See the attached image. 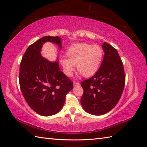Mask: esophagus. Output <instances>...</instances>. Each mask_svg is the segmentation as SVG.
<instances>
[{"mask_svg": "<svg viewBox=\"0 0 147 147\" xmlns=\"http://www.w3.org/2000/svg\"><path fill=\"white\" fill-rule=\"evenodd\" d=\"M74 86H79L80 85V83L79 82H74Z\"/></svg>", "mask_w": 147, "mask_h": 147, "instance_id": "34e87169", "label": "esophagus"}]
</instances>
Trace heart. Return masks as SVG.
<instances>
[{
    "label": "heart",
    "mask_w": 147,
    "mask_h": 147,
    "mask_svg": "<svg viewBox=\"0 0 147 147\" xmlns=\"http://www.w3.org/2000/svg\"><path fill=\"white\" fill-rule=\"evenodd\" d=\"M67 59H62L61 63L64 73L71 76L74 69V65L85 77L93 75L100 64L103 57V50L98 45L78 43L71 46L66 51Z\"/></svg>",
    "instance_id": "obj_1"
}]
</instances>
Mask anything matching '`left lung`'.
<instances>
[{"mask_svg": "<svg viewBox=\"0 0 147 147\" xmlns=\"http://www.w3.org/2000/svg\"><path fill=\"white\" fill-rule=\"evenodd\" d=\"M104 56L97 72L81 82V104L86 112L95 115L111 111L119 100L125 85L123 63L117 50L109 43L102 45Z\"/></svg>", "mask_w": 147, "mask_h": 147, "instance_id": "1", "label": "left lung"}]
</instances>
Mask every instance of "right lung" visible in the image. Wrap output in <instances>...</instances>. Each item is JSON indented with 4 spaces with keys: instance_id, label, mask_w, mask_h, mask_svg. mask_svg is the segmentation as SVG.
Wrapping results in <instances>:
<instances>
[{
    "instance_id": "right-lung-1",
    "label": "right lung",
    "mask_w": 147,
    "mask_h": 147,
    "mask_svg": "<svg viewBox=\"0 0 147 147\" xmlns=\"http://www.w3.org/2000/svg\"><path fill=\"white\" fill-rule=\"evenodd\" d=\"M51 42L62 47L61 38L46 36L30 45L22 57L19 82L24 99L33 110L43 116L60 111L73 82L60 71L58 62H51L40 54L43 43Z\"/></svg>"
}]
</instances>
